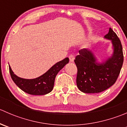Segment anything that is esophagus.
<instances>
[{"mask_svg": "<svg viewBox=\"0 0 127 127\" xmlns=\"http://www.w3.org/2000/svg\"><path fill=\"white\" fill-rule=\"evenodd\" d=\"M69 61L70 62H73L74 60V58H75V57H74V55H70L69 56Z\"/></svg>", "mask_w": 127, "mask_h": 127, "instance_id": "34e87169", "label": "esophagus"}]
</instances>
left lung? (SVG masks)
Wrapping results in <instances>:
<instances>
[{
    "mask_svg": "<svg viewBox=\"0 0 127 127\" xmlns=\"http://www.w3.org/2000/svg\"><path fill=\"white\" fill-rule=\"evenodd\" d=\"M111 40L113 46L112 55L103 63H97L92 52L86 48L79 50L74 60L77 67L76 83L77 87L85 93L103 92L115 84L124 62L122 46L117 34L109 28L104 36Z\"/></svg>",
    "mask_w": 127,
    "mask_h": 127,
    "instance_id": "left-lung-1",
    "label": "left lung"
}]
</instances>
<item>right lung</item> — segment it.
Masks as SVG:
<instances>
[{
  "label": "right lung",
  "instance_id": "obj_1",
  "mask_svg": "<svg viewBox=\"0 0 127 127\" xmlns=\"http://www.w3.org/2000/svg\"><path fill=\"white\" fill-rule=\"evenodd\" d=\"M69 58H66L53 65L48 71L37 78L26 79L15 75L9 66L11 77L16 85L26 93L33 95H43L52 91L55 79L58 72L69 63Z\"/></svg>",
  "mask_w": 127,
  "mask_h": 127
}]
</instances>
